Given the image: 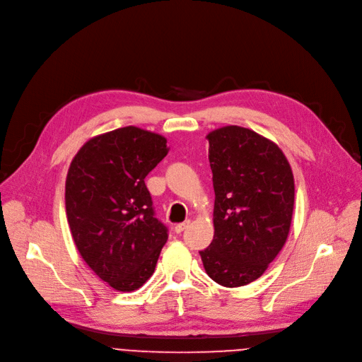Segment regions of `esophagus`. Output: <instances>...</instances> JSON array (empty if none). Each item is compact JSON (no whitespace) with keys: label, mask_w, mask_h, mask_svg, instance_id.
Masks as SVG:
<instances>
[{"label":"esophagus","mask_w":362,"mask_h":362,"mask_svg":"<svg viewBox=\"0 0 362 362\" xmlns=\"http://www.w3.org/2000/svg\"><path fill=\"white\" fill-rule=\"evenodd\" d=\"M188 226H189V221H185V222H182V223H178V225L175 226V232H177V233H181V232H184Z\"/></svg>","instance_id":"obj_1"}]
</instances>
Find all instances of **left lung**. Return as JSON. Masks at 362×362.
I'll return each mask as SVG.
<instances>
[{
	"mask_svg": "<svg viewBox=\"0 0 362 362\" xmlns=\"http://www.w3.org/2000/svg\"><path fill=\"white\" fill-rule=\"evenodd\" d=\"M206 137L215 235L200 251L202 262L216 284L244 286L260 278L286 243L293 174L279 146L250 129L226 125Z\"/></svg>",
	"mask_w": 362,
	"mask_h": 362,
	"instance_id": "8db88e82",
	"label": "left lung"
}]
</instances>
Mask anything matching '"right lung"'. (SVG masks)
I'll list each match as a JSON object with an SVG mask.
<instances>
[{
	"label": "right lung",
	"mask_w": 362,
	"mask_h": 362,
	"mask_svg": "<svg viewBox=\"0 0 362 362\" xmlns=\"http://www.w3.org/2000/svg\"><path fill=\"white\" fill-rule=\"evenodd\" d=\"M166 153L163 136L129 125L88 140L70 163L66 211L74 244L115 291H136L151 278L168 240L144 184Z\"/></svg>",
	"instance_id": "right-lung-1"
}]
</instances>
